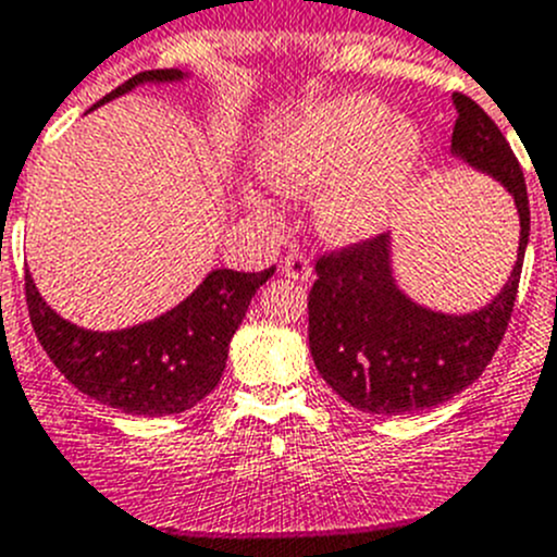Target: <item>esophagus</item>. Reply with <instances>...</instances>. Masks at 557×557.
<instances>
[{
    "label": "esophagus",
    "mask_w": 557,
    "mask_h": 557,
    "mask_svg": "<svg viewBox=\"0 0 557 557\" xmlns=\"http://www.w3.org/2000/svg\"><path fill=\"white\" fill-rule=\"evenodd\" d=\"M282 270L287 278H295V282H309L311 278V262L306 259V253H300V251L287 253L282 262Z\"/></svg>",
    "instance_id": "1"
}]
</instances>
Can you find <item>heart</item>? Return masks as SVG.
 <instances>
[{
  "label": "heart",
  "mask_w": 557,
  "mask_h": 557,
  "mask_svg": "<svg viewBox=\"0 0 557 557\" xmlns=\"http://www.w3.org/2000/svg\"><path fill=\"white\" fill-rule=\"evenodd\" d=\"M423 136L374 95L320 100L289 116L257 156L259 174L284 194H320L317 226L338 246L377 237L421 163Z\"/></svg>",
  "instance_id": "obj_1"
}]
</instances>
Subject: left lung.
<instances>
[{
	"mask_svg": "<svg viewBox=\"0 0 557 557\" xmlns=\"http://www.w3.org/2000/svg\"><path fill=\"white\" fill-rule=\"evenodd\" d=\"M451 100V156L511 194L520 215L517 262L490 304L468 314H443L399 289L391 235L320 257L309 293L311 358L344 401L374 416L432 410L473 385L506 333L520 287L531 235L525 177L490 114L468 95L454 92Z\"/></svg>",
	"mask_w": 557,
	"mask_h": 557,
	"instance_id": "obj_1",
	"label": "left lung"
}]
</instances>
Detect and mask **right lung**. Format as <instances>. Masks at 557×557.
<instances>
[{
  "mask_svg": "<svg viewBox=\"0 0 557 557\" xmlns=\"http://www.w3.org/2000/svg\"><path fill=\"white\" fill-rule=\"evenodd\" d=\"M177 71H145L92 106L109 103L141 84H174ZM89 109V111H92ZM275 268L262 273L210 270L205 282L166 314L123 331H87L57 314L37 293L26 270L29 320L54 367L89 399L131 416H174L202 401L219 385L230 342L253 293Z\"/></svg>",
  "mask_w": 557,
  "mask_h": 557,
  "instance_id": "right-lung-1",
  "label": "right lung"
}]
</instances>
